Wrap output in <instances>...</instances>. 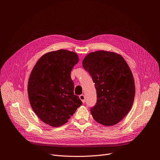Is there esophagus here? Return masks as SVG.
Instances as JSON below:
<instances>
[{"label": "esophagus", "instance_id": "obj_1", "mask_svg": "<svg viewBox=\"0 0 160 160\" xmlns=\"http://www.w3.org/2000/svg\"><path fill=\"white\" fill-rule=\"evenodd\" d=\"M79 98H80V100L82 101V102H83V103H85V96L82 94V95H80V96H79Z\"/></svg>", "mask_w": 160, "mask_h": 160}]
</instances>
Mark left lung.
Returning a JSON list of instances; mask_svg holds the SVG:
<instances>
[{"label":"left lung","instance_id":"obj_1","mask_svg":"<svg viewBox=\"0 0 160 160\" xmlns=\"http://www.w3.org/2000/svg\"><path fill=\"white\" fill-rule=\"evenodd\" d=\"M82 64L96 88L97 102L91 115L102 125L117 124L131 109L135 97L134 79L128 64L120 54L106 51L88 54Z\"/></svg>","mask_w":160,"mask_h":160}]
</instances>
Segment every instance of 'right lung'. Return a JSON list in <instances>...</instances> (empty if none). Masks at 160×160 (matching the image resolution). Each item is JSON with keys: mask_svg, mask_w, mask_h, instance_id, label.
<instances>
[{"mask_svg": "<svg viewBox=\"0 0 160 160\" xmlns=\"http://www.w3.org/2000/svg\"><path fill=\"white\" fill-rule=\"evenodd\" d=\"M77 53L60 49L44 54L31 72L28 95L31 107L45 124L60 127L68 122L82 102L74 94L71 72Z\"/></svg>", "mask_w": 160, "mask_h": 160, "instance_id": "right-lung-1", "label": "right lung"}]
</instances>
